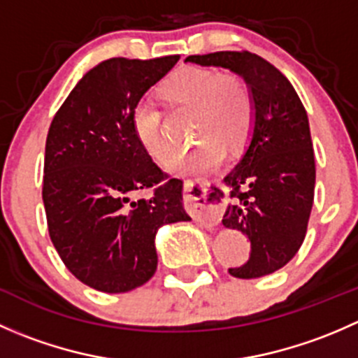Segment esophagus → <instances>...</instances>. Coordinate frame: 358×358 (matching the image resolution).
Here are the masks:
<instances>
[{
    "mask_svg": "<svg viewBox=\"0 0 358 358\" xmlns=\"http://www.w3.org/2000/svg\"><path fill=\"white\" fill-rule=\"evenodd\" d=\"M183 192H185L187 208L190 209L197 222H201L206 229L218 227L220 220H222V209H220L218 202L211 197L208 183L185 180Z\"/></svg>",
    "mask_w": 358,
    "mask_h": 358,
    "instance_id": "1",
    "label": "esophagus"
}]
</instances>
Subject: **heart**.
Segmentation results:
<instances>
[{
	"mask_svg": "<svg viewBox=\"0 0 358 358\" xmlns=\"http://www.w3.org/2000/svg\"><path fill=\"white\" fill-rule=\"evenodd\" d=\"M168 103L196 112L192 135L199 142L173 161L176 173L215 168L225 150H237L248 142L255 126L256 103L243 76L216 69L187 66L173 72L161 88ZM133 128L143 149L166 164L176 145L162 128V114L152 102H138L133 109Z\"/></svg>",
	"mask_w": 358,
	"mask_h": 358,
	"instance_id": "obj_1",
	"label": "heart"
}]
</instances>
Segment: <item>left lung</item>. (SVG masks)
<instances>
[{
  "mask_svg": "<svg viewBox=\"0 0 358 358\" xmlns=\"http://www.w3.org/2000/svg\"><path fill=\"white\" fill-rule=\"evenodd\" d=\"M185 62L230 69L252 90L255 126L243 159L225 176L232 202L222 223L251 241L249 259L229 268L230 275H268L294 258L306 236L315 190L308 115L286 76L256 53L215 52Z\"/></svg>",
  "mask_w": 358,
  "mask_h": 358,
  "instance_id": "1",
  "label": "left lung"
}]
</instances>
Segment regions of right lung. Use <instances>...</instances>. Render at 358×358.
Wrapping results in <instances>:
<instances>
[{"label":"right lung","mask_w":358,"mask_h":358,"mask_svg":"<svg viewBox=\"0 0 358 358\" xmlns=\"http://www.w3.org/2000/svg\"><path fill=\"white\" fill-rule=\"evenodd\" d=\"M178 55L109 59L83 76L50 124L43 202L69 272L102 292L143 286L157 268L159 227L187 222L182 183L136 138L133 109ZM153 189L147 200H133Z\"/></svg>","instance_id":"1"}]
</instances>
